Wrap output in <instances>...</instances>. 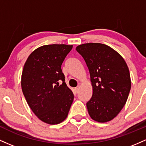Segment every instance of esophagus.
Instances as JSON below:
<instances>
[{"label": "esophagus", "instance_id": "obj_1", "mask_svg": "<svg viewBox=\"0 0 146 146\" xmlns=\"http://www.w3.org/2000/svg\"><path fill=\"white\" fill-rule=\"evenodd\" d=\"M78 90H79V86L76 87V88H75V91H76V92H78Z\"/></svg>", "mask_w": 146, "mask_h": 146}]
</instances>
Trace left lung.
<instances>
[{
  "mask_svg": "<svg viewBox=\"0 0 146 146\" xmlns=\"http://www.w3.org/2000/svg\"><path fill=\"white\" fill-rule=\"evenodd\" d=\"M76 50L86 61L90 74L92 96L86 104L93 120H112L125 106L131 88L128 67L123 58L101 43H85Z\"/></svg>",
  "mask_w": 146,
  "mask_h": 146,
  "instance_id": "8db88e82",
  "label": "left lung"
}]
</instances>
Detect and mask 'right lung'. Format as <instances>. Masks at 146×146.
<instances>
[{"label":"right lung","instance_id":"1","mask_svg":"<svg viewBox=\"0 0 146 146\" xmlns=\"http://www.w3.org/2000/svg\"><path fill=\"white\" fill-rule=\"evenodd\" d=\"M72 47L64 44L43 45L32 52L24 65L23 93L35 115L46 123L63 121L73 102V92L67 86L61 70Z\"/></svg>","mask_w":146,"mask_h":146}]
</instances>
